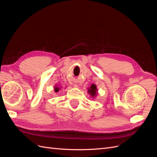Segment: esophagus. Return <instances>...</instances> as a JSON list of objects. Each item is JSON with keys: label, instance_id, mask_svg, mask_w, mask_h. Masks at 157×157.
Returning a JSON list of instances; mask_svg holds the SVG:
<instances>
[{"label": "esophagus", "instance_id": "obj_1", "mask_svg": "<svg viewBox=\"0 0 157 157\" xmlns=\"http://www.w3.org/2000/svg\"><path fill=\"white\" fill-rule=\"evenodd\" d=\"M74 86H75V87H77L78 85H77V84H74Z\"/></svg>", "mask_w": 157, "mask_h": 157}]
</instances>
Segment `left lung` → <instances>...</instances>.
I'll return each instance as SVG.
<instances>
[{
    "mask_svg": "<svg viewBox=\"0 0 157 157\" xmlns=\"http://www.w3.org/2000/svg\"><path fill=\"white\" fill-rule=\"evenodd\" d=\"M97 91H98L97 87H96V86L94 84H92L91 86H90V88H88V94H90V96H91L92 98L96 97V94H97Z\"/></svg>",
    "mask_w": 157,
    "mask_h": 157,
    "instance_id": "left-lung-1",
    "label": "left lung"
}]
</instances>
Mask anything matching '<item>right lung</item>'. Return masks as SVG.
Listing matches in <instances>:
<instances>
[{
    "mask_svg": "<svg viewBox=\"0 0 157 157\" xmlns=\"http://www.w3.org/2000/svg\"><path fill=\"white\" fill-rule=\"evenodd\" d=\"M60 88H59V86H56L54 87V91H55V92H58Z\"/></svg>",
    "mask_w": 157,
    "mask_h": 157,
    "instance_id": "add662e5",
    "label": "right lung"
}]
</instances>
